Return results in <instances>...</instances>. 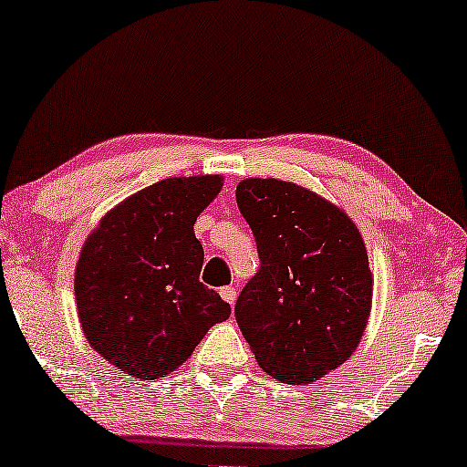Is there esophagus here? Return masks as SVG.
Returning <instances> with one entry per match:
<instances>
[{
    "mask_svg": "<svg viewBox=\"0 0 467 467\" xmlns=\"http://www.w3.org/2000/svg\"><path fill=\"white\" fill-rule=\"evenodd\" d=\"M221 297L225 299L227 304H234L235 297H238V293H235L234 286H223V289H221Z\"/></svg>",
    "mask_w": 467,
    "mask_h": 467,
    "instance_id": "esophagus-1",
    "label": "esophagus"
}]
</instances>
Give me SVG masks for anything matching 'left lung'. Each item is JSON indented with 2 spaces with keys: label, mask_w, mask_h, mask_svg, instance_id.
I'll return each instance as SVG.
<instances>
[{
  "label": "left lung",
  "mask_w": 467,
  "mask_h": 467,
  "mask_svg": "<svg viewBox=\"0 0 467 467\" xmlns=\"http://www.w3.org/2000/svg\"><path fill=\"white\" fill-rule=\"evenodd\" d=\"M235 202L259 253L235 321L272 379L308 385L347 361L366 329L372 272L361 234L334 203L276 178L242 181Z\"/></svg>",
  "instance_id": "8db88e82"
}]
</instances>
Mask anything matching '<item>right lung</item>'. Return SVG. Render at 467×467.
I'll return each mask as SVG.
<instances>
[{
	"label": "right lung",
	"instance_id": "right-lung-1",
	"mask_svg": "<svg viewBox=\"0 0 467 467\" xmlns=\"http://www.w3.org/2000/svg\"><path fill=\"white\" fill-rule=\"evenodd\" d=\"M221 187V176L165 178L112 208L82 246L74 278L82 331L119 372L163 379L232 315L200 283L193 232Z\"/></svg>",
	"mask_w": 467,
	"mask_h": 467
}]
</instances>
